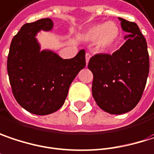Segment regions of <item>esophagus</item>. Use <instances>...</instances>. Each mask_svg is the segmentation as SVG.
Listing matches in <instances>:
<instances>
[{
  "label": "esophagus",
  "mask_w": 154,
  "mask_h": 154,
  "mask_svg": "<svg viewBox=\"0 0 154 154\" xmlns=\"http://www.w3.org/2000/svg\"><path fill=\"white\" fill-rule=\"evenodd\" d=\"M90 58H91V54H90L89 53H86V54H85V61H86V63H89Z\"/></svg>",
  "instance_id": "1"
}]
</instances>
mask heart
Returning a JSON list of instances; mask_svg holds the SVG:
<instances>
[{"instance_id": "heart-1", "label": "heart", "mask_w": 154, "mask_h": 154, "mask_svg": "<svg viewBox=\"0 0 154 154\" xmlns=\"http://www.w3.org/2000/svg\"><path fill=\"white\" fill-rule=\"evenodd\" d=\"M118 37L119 28L114 22L93 24L83 33V38L85 40H96L97 48L101 50L111 48L116 42Z\"/></svg>"}]
</instances>
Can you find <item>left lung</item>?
Segmentation results:
<instances>
[{
	"label": "left lung",
	"instance_id": "left-lung-1",
	"mask_svg": "<svg viewBox=\"0 0 154 154\" xmlns=\"http://www.w3.org/2000/svg\"><path fill=\"white\" fill-rule=\"evenodd\" d=\"M130 34L112 54H97L88 69L93 74L92 96L102 110L112 115L127 113L137 105L146 85L149 54L146 40L136 23L119 17Z\"/></svg>",
	"mask_w": 154,
	"mask_h": 154
}]
</instances>
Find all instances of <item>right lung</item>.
<instances>
[{
  "label": "right lung",
  "mask_w": 154,
  "mask_h": 154,
  "mask_svg": "<svg viewBox=\"0 0 154 154\" xmlns=\"http://www.w3.org/2000/svg\"><path fill=\"white\" fill-rule=\"evenodd\" d=\"M52 28L50 18L23 24L14 36L8 55V74L16 100L28 112L38 116L62 107L70 84L85 66L84 49L71 59H63L49 50L40 51L36 34Z\"/></svg>",
  "instance_id": "obj_1"
}]
</instances>
